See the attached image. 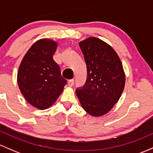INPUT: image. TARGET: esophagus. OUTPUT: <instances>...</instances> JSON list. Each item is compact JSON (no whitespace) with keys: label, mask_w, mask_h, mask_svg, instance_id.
<instances>
[{"label":"esophagus","mask_w":153,"mask_h":153,"mask_svg":"<svg viewBox=\"0 0 153 153\" xmlns=\"http://www.w3.org/2000/svg\"><path fill=\"white\" fill-rule=\"evenodd\" d=\"M74 84V80H70L68 81V85H69L70 87H72Z\"/></svg>","instance_id":"1"}]
</instances>
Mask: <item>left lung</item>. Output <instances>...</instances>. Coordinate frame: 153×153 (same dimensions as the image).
<instances>
[{
    "instance_id": "left-lung-1",
    "label": "left lung",
    "mask_w": 153,
    "mask_h": 153,
    "mask_svg": "<svg viewBox=\"0 0 153 153\" xmlns=\"http://www.w3.org/2000/svg\"><path fill=\"white\" fill-rule=\"evenodd\" d=\"M87 65L88 78L76 94L88 114L99 117L111 110L120 99L125 85V73L121 59L108 44L96 37L80 41Z\"/></svg>"
}]
</instances>
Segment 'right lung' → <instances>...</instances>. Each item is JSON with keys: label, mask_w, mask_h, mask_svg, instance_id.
I'll use <instances>...</instances> for the list:
<instances>
[{"label": "right lung", "mask_w": 153, "mask_h": 153, "mask_svg": "<svg viewBox=\"0 0 153 153\" xmlns=\"http://www.w3.org/2000/svg\"><path fill=\"white\" fill-rule=\"evenodd\" d=\"M57 42L41 39L32 45L19 65L17 82L24 99L40 110L47 109L60 96L67 80L53 59Z\"/></svg>", "instance_id": "1"}]
</instances>
